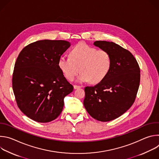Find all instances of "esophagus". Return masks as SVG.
Here are the masks:
<instances>
[{
  "label": "esophagus",
  "instance_id": "34e87169",
  "mask_svg": "<svg viewBox=\"0 0 159 159\" xmlns=\"http://www.w3.org/2000/svg\"><path fill=\"white\" fill-rule=\"evenodd\" d=\"M81 87H82V86L76 85H74V89H80V88H81Z\"/></svg>",
  "mask_w": 159,
  "mask_h": 159
}]
</instances>
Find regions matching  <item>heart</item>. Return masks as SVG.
<instances>
[{
	"label": "heart",
	"instance_id": "heart-1",
	"mask_svg": "<svg viewBox=\"0 0 159 159\" xmlns=\"http://www.w3.org/2000/svg\"><path fill=\"white\" fill-rule=\"evenodd\" d=\"M58 66L64 76L72 80L79 74V82L98 84L102 81L109 72L111 58L104 50H97L88 44L80 43L72 48L70 57L61 56Z\"/></svg>",
	"mask_w": 159,
	"mask_h": 159
}]
</instances>
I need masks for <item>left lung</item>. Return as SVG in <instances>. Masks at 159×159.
Here are the masks:
<instances>
[{
  "mask_svg": "<svg viewBox=\"0 0 159 159\" xmlns=\"http://www.w3.org/2000/svg\"><path fill=\"white\" fill-rule=\"evenodd\" d=\"M94 45L107 52L111 66L106 78L94 87H85L84 105L95 120H115L129 109L137 96L140 80L139 64L127 50L113 42L96 41Z\"/></svg>",
  "mask_w": 159,
  "mask_h": 159,
  "instance_id": "left-lung-1",
  "label": "left lung"
}]
</instances>
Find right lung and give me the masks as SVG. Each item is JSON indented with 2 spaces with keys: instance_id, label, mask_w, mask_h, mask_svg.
Instances as JSON below:
<instances>
[{
  "instance_id": "1",
  "label": "right lung",
  "mask_w": 159,
  "mask_h": 159,
  "mask_svg": "<svg viewBox=\"0 0 159 159\" xmlns=\"http://www.w3.org/2000/svg\"><path fill=\"white\" fill-rule=\"evenodd\" d=\"M70 46L64 40L43 39L20 52L14 65L12 88L20 111L31 120L48 123L61 112L64 98L73 91L58 66Z\"/></svg>"
}]
</instances>
